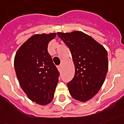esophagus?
<instances>
[{
  "mask_svg": "<svg viewBox=\"0 0 124 124\" xmlns=\"http://www.w3.org/2000/svg\"><path fill=\"white\" fill-rule=\"evenodd\" d=\"M58 69L59 70H61V69H62V65L58 66Z\"/></svg>",
  "mask_w": 124,
  "mask_h": 124,
  "instance_id": "1",
  "label": "esophagus"
}]
</instances>
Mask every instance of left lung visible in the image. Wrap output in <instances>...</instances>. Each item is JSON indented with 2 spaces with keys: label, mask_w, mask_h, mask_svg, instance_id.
<instances>
[{
  "label": "left lung",
  "mask_w": 124,
  "mask_h": 124,
  "mask_svg": "<svg viewBox=\"0 0 124 124\" xmlns=\"http://www.w3.org/2000/svg\"><path fill=\"white\" fill-rule=\"evenodd\" d=\"M69 48L75 67L73 79L67 83L71 96L85 102L100 90L108 71V56L104 47L80 31L58 32Z\"/></svg>",
  "instance_id": "left-lung-1"
}]
</instances>
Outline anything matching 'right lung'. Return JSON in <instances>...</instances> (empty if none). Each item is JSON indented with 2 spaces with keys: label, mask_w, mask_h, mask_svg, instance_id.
Returning a JSON list of instances; mask_svg holds the SVG:
<instances>
[{
  "label": "right lung",
  "mask_w": 124,
  "mask_h": 124,
  "mask_svg": "<svg viewBox=\"0 0 124 124\" xmlns=\"http://www.w3.org/2000/svg\"><path fill=\"white\" fill-rule=\"evenodd\" d=\"M56 34H35L17 50L14 66L20 86L28 97L41 105L49 104L54 96L60 73L47 51Z\"/></svg>",
  "instance_id": "1"
}]
</instances>
